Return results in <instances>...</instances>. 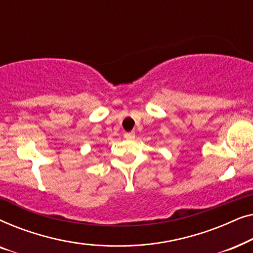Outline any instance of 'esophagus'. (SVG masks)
Listing matches in <instances>:
<instances>
[{
  "label": "esophagus",
  "instance_id": "esophagus-1",
  "mask_svg": "<svg viewBox=\"0 0 253 253\" xmlns=\"http://www.w3.org/2000/svg\"><path fill=\"white\" fill-rule=\"evenodd\" d=\"M124 138H126V139H133L134 132H132V131H131V132H126L124 133Z\"/></svg>",
  "mask_w": 253,
  "mask_h": 253
}]
</instances>
